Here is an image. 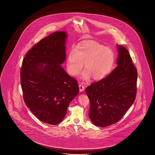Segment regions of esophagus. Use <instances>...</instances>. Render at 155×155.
Instances as JSON below:
<instances>
[{"instance_id": "esophagus-1", "label": "esophagus", "mask_w": 155, "mask_h": 155, "mask_svg": "<svg viewBox=\"0 0 155 155\" xmlns=\"http://www.w3.org/2000/svg\"><path fill=\"white\" fill-rule=\"evenodd\" d=\"M79 88H80V92H82L84 90V86L82 84H79Z\"/></svg>"}]
</instances>
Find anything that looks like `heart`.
Listing matches in <instances>:
<instances>
[{
    "instance_id": "obj_1",
    "label": "heart",
    "mask_w": 155,
    "mask_h": 155,
    "mask_svg": "<svg viewBox=\"0 0 155 155\" xmlns=\"http://www.w3.org/2000/svg\"><path fill=\"white\" fill-rule=\"evenodd\" d=\"M115 62L113 51L108 48L94 41H87L72 48L69 52L66 68L72 76H77L82 70L84 64V71L82 76L84 80H102L112 70Z\"/></svg>"
}]
</instances>
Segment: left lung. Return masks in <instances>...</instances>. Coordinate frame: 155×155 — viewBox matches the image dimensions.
<instances>
[{
    "instance_id": "left-lung-1",
    "label": "left lung",
    "mask_w": 155,
    "mask_h": 155,
    "mask_svg": "<svg viewBox=\"0 0 155 155\" xmlns=\"http://www.w3.org/2000/svg\"><path fill=\"white\" fill-rule=\"evenodd\" d=\"M117 48V66L106 78L85 90L90 103L89 117L98 127H107L120 120L136 97V68L127 49L119 45Z\"/></svg>"
}]
</instances>
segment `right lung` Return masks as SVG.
Listing matches in <instances>:
<instances>
[{
    "label": "right lung",
    "mask_w": 155,
    "mask_h": 155,
    "mask_svg": "<svg viewBox=\"0 0 155 155\" xmlns=\"http://www.w3.org/2000/svg\"><path fill=\"white\" fill-rule=\"evenodd\" d=\"M67 38L65 31L44 38L27 53L20 71L27 106L40 121L52 125L62 122L79 93L77 81L61 65L66 60Z\"/></svg>",
    "instance_id": "obj_1"
}]
</instances>
